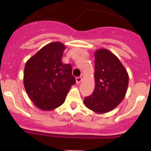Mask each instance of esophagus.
Here are the masks:
<instances>
[{
	"instance_id": "esophagus-1",
	"label": "esophagus",
	"mask_w": 151,
	"mask_h": 151,
	"mask_svg": "<svg viewBox=\"0 0 151 151\" xmlns=\"http://www.w3.org/2000/svg\"><path fill=\"white\" fill-rule=\"evenodd\" d=\"M82 81H83L82 77H78L76 78V82H77V83H81Z\"/></svg>"
}]
</instances>
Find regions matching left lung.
<instances>
[{
    "label": "left lung",
    "instance_id": "8db88e82",
    "mask_svg": "<svg viewBox=\"0 0 151 151\" xmlns=\"http://www.w3.org/2000/svg\"><path fill=\"white\" fill-rule=\"evenodd\" d=\"M95 89L84 104L96 114H105L120 104L126 94L129 74L114 54L107 49L95 52Z\"/></svg>",
    "mask_w": 151,
    "mask_h": 151
}]
</instances>
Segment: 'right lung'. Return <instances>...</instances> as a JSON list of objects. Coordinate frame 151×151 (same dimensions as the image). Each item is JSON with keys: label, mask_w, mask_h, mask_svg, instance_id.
Instances as JSON below:
<instances>
[{"label": "right lung", "mask_w": 151, "mask_h": 151, "mask_svg": "<svg viewBox=\"0 0 151 151\" xmlns=\"http://www.w3.org/2000/svg\"><path fill=\"white\" fill-rule=\"evenodd\" d=\"M65 46L52 42L32 55L25 66L23 83L28 97L37 108L52 111L65 100L71 86L76 83L70 64L62 62Z\"/></svg>", "instance_id": "1"}]
</instances>
